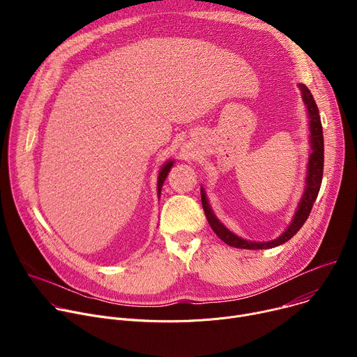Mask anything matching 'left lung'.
<instances>
[{
    "mask_svg": "<svg viewBox=\"0 0 357 357\" xmlns=\"http://www.w3.org/2000/svg\"><path fill=\"white\" fill-rule=\"evenodd\" d=\"M298 87L301 90V97L305 105V109H307V116H308V130H310V158H308V165H307V178H305V186L303 192L301 196V200L296 206V211L288 225V227L274 240L270 241H251L245 240L231 230H229L215 215L212 211L209 200L206 196L205 189L203 186L200 188V195H202V206L203 211H205V215L208 218V222L213 231L220 237L226 244L236 247V248H244V250H266V248H273L277 245H281L287 243L291 237L298 233V230L302 227V225L307 222L314 203L317 200V196L321 189L322 183V175H324V132H322V124H321V117H319V110L318 106L314 100V96L311 90L302 84L298 83Z\"/></svg>",
    "mask_w": 357,
    "mask_h": 357,
    "instance_id": "8db88e82",
    "label": "left lung"
}]
</instances>
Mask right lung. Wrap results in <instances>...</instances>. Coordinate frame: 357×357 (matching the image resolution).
Masks as SVG:
<instances>
[{
	"mask_svg": "<svg viewBox=\"0 0 357 357\" xmlns=\"http://www.w3.org/2000/svg\"><path fill=\"white\" fill-rule=\"evenodd\" d=\"M174 160H169V161H167L162 167H161V169H160V174H158V181H157V188H158V197L161 196V190H162V185H164V182H165V179H167V176H168V172L171 171V168L174 167Z\"/></svg>",
	"mask_w": 357,
	"mask_h": 357,
	"instance_id": "add662e5",
	"label": "right lung"
}]
</instances>
